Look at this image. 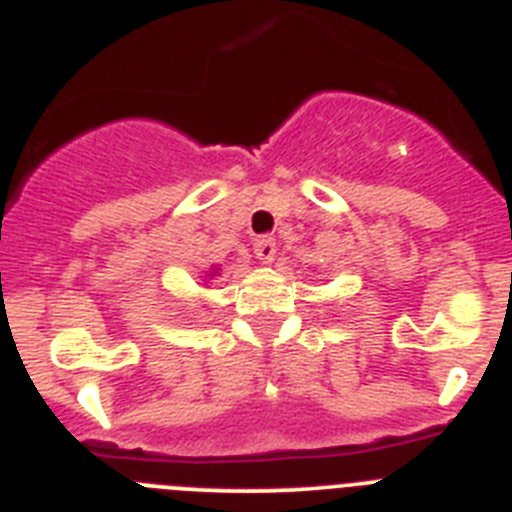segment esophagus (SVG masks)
Wrapping results in <instances>:
<instances>
[{"mask_svg":"<svg viewBox=\"0 0 512 512\" xmlns=\"http://www.w3.org/2000/svg\"><path fill=\"white\" fill-rule=\"evenodd\" d=\"M253 251H256L259 261L271 264V261H274V256H277V243H274V238H271V235H261V238H256V243H253Z\"/></svg>","mask_w":512,"mask_h":512,"instance_id":"esophagus-1","label":"esophagus"}]
</instances>
